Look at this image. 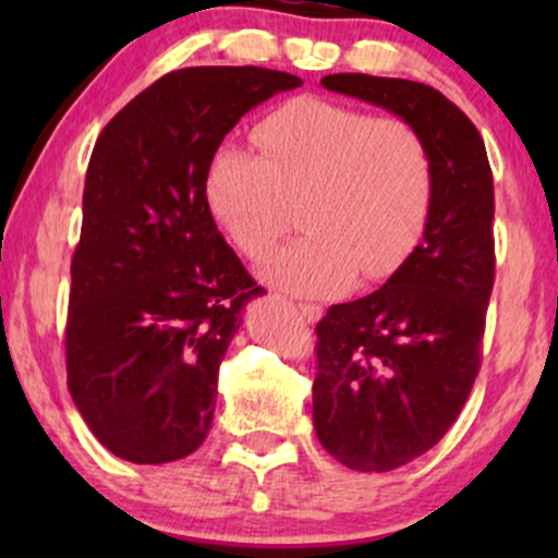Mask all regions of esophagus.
<instances>
[{
    "label": "esophagus",
    "instance_id": "obj_1",
    "mask_svg": "<svg viewBox=\"0 0 558 558\" xmlns=\"http://www.w3.org/2000/svg\"><path fill=\"white\" fill-rule=\"evenodd\" d=\"M299 312L306 323H317V319L323 317V310H319L317 304H299Z\"/></svg>",
    "mask_w": 558,
    "mask_h": 558
}]
</instances>
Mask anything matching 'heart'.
Masks as SVG:
<instances>
[{
	"mask_svg": "<svg viewBox=\"0 0 558 558\" xmlns=\"http://www.w3.org/2000/svg\"><path fill=\"white\" fill-rule=\"evenodd\" d=\"M262 155L222 144L207 202L246 257L262 259L296 226L306 233L262 270L286 291L317 296L388 278L417 246L433 204V155L417 125L301 96L254 133Z\"/></svg>",
	"mask_w": 558,
	"mask_h": 558,
	"instance_id": "1",
	"label": "heart"
}]
</instances>
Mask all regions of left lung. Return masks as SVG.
<instances>
[{
	"label": "left lung",
	"mask_w": 558,
	"mask_h": 558,
	"mask_svg": "<svg viewBox=\"0 0 558 558\" xmlns=\"http://www.w3.org/2000/svg\"><path fill=\"white\" fill-rule=\"evenodd\" d=\"M323 86L417 125L433 155L422 243L369 296L317 323L315 430L332 459L390 472L444 438L480 369L493 291V172L472 120L433 86L364 73Z\"/></svg>",
	"instance_id": "8db88e82"
}]
</instances>
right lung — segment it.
I'll use <instances>...</instances> for the list:
<instances>
[{
	"mask_svg": "<svg viewBox=\"0 0 558 558\" xmlns=\"http://www.w3.org/2000/svg\"><path fill=\"white\" fill-rule=\"evenodd\" d=\"M296 86L254 65L172 70L96 138L70 265L68 388L125 462H175L213 427L241 310L267 291L215 226L207 168L243 114Z\"/></svg>",
	"mask_w": 558,
	"mask_h": 558,
	"instance_id": "1",
	"label": "right lung"
}]
</instances>
